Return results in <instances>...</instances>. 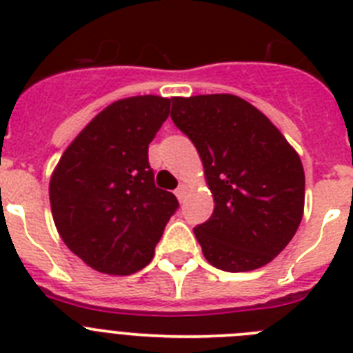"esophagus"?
<instances>
[{"label":"esophagus","mask_w":353,"mask_h":353,"mask_svg":"<svg viewBox=\"0 0 353 353\" xmlns=\"http://www.w3.org/2000/svg\"><path fill=\"white\" fill-rule=\"evenodd\" d=\"M187 191H189V185H187V183H182V185H180L179 189H176V191H174V194H176V198H179L180 201H182V199L185 198Z\"/></svg>","instance_id":"34e87169"}]
</instances>
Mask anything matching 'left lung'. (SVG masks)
<instances>
[{
  "label": "left lung",
  "instance_id": "1",
  "mask_svg": "<svg viewBox=\"0 0 353 353\" xmlns=\"http://www.w3.org/2000/svg\"><path fill=\"white\" fill-rule=\"evenodd\" d=\"M171 120L194 143L214 214L194 228L203 256L226 272L270 263L304 214L302 161L281 130L232 93L171 97Z\"/></svg>",
  "mask_w": 353,
  "mask_h": 353
}]
</instances>
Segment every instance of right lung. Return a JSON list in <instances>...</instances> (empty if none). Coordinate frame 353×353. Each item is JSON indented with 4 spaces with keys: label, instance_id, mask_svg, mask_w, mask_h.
Segmentation results:
<instances>
[{
    "label": "right lung",
    "instance_id": "obj_1",
    "mask_svg": "<svg viewBox=\"0 0 353 353\" xmlns=\"http://www.w3.org/2000/svg\"><path fill=\"white\" fill-rule=\"evenodd\" d=\"M170 99L138 95L109 104L67 146L49 182L56 230L93 270L129 276L152 261L179 201L154 183L148 145Z\"/></svg>",
    "mask_w": 353,
    "mask_h": 353
}]
</instances>
